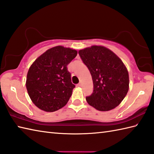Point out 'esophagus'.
<instances>
[{
	"mask_svg": "<svg viewBox=\"0 0 154 154\" xmlns=\"http://www.w3.org/2000/svg\"><path fill=\"white\" fill-rule=\"evenodd\" d=\"M77 87H81V86H82V83H78V84L77 85Z\"/></svg>",
	"mask_w": 154,
	"mask_h": 154,
	"instance_id": "esophagus-1",
	"label": "esophagus"
}]
</instances>
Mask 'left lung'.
<instances>
[{
	"label": "left lung",
	"mask_w": 154,
	"mask_h": 154,
	"mask_svg": "<svg viewBox=\"0 0 154 154\" xmlns=\"http://www.w3.org/2000/svg\"><path fill=\"white\" fill-rule=\"evenodd\" d=\"M89 69L93 91L87 102L98 110L109 111L119 106L129 89V75L122 60L109 49L93 45L79 51Z\"/></svg>",
	"instance_id": "8db88e82"
}]
</instances>
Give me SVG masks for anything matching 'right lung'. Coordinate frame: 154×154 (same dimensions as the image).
<instances>
[{
  "label": "right lung",
  "mask_w": 154,
  "mask_h": 154,
  "mask_svg": "<svg viewBox=\"0 0 154 154\" xmlns=\"http://www.w3.org/2000/svg\"><path fill=\"white\" fill-rule=\"evenodd\" d=\"M77 55L75 50L58 45L49 49L32 64L26 86L39 109L54 112L67 103L75 86L67 66Z\"/></svg>",
  "instance_id": "right-lung-1"
}]
</instances>
